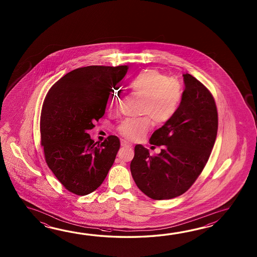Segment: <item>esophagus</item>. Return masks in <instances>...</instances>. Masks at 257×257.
I'll return each mask as SVG.
<instances>
[{"label": "esophagus", "mask_w": 257, "mask_h": 257, "mask_svg": "<svg viewBox=\"0 0 257 257\" xmlns=\"http://www.w3.org/2000/svg\"><path fill=\"white\" fill-rule=\"evenodd\" d=\"M121 146L125 148H131L132 147V144L128 142H126V141H123V140H122V141H121Z\"/></svg>", "instance_id": "34e87169"}]
</instances>
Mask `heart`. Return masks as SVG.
<instances>
[{"label": "heart", "mask_w": 257, "mask_h": 257, "mask_svg": "<svg viewBox=\"0 0 257 257\" xmlns=\"http://www.w3.org/2000/svg\"><path fill=\"white\" fill-rule=\"evenodd\" d=\"M131 93L142 98L140 114L150 116L156 124L169 121L180 106L183 87L179 81L162 71L149 68L138 72L127 84ZM119 103V95L110 93L106 99L107 110H114ZM148 117L126 119L117 127L121 136L131 141L141 140L150 128Z\"/></svg>", "instance_id": "b5f03b06"}]
</instances>
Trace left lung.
I'll return each mask as SVG.
<instances>
[{
	"label": "left lung",
	"mask_w": 257,
	"mask_h": 257,
	"mask_svg": "<svg viewBox=\"0 0 257 257\" xmlns=\"http://www.w3.org/2000/svg\"><path fill=\"white\" fill-rule=\"evenodd\" d=\"M180 106L164 126L153 132L150 143L163 146L151 155L135 146L131 171L137 186L154 200L171 199L187 191L208 163L218 132V111L213 95L191 74H184Z\"/></svg>",
	"instance_id": "8db88e82"
}]
</instances>
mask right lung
Segmentation results:
<instances>
[{
  "instance_id": "right-lung-1",
  "label": "right lung",
  "mask_w": 257,
  "mask_h": 257,
  "mask_svg": "<svg viewBox=\"0 0 257 257\" xmlns=\"http://www.w3.org/2000/svg\"><path fill=\"white\" fill-rule=\"evenodd\" d=\"M128 66H87L68 72L49 89L40 135L49 169L68 191L85 196L102 185L120 147L116 136L93 142L88 131L104 114L106 99Z\"/></svg>"
}]
</instances>
